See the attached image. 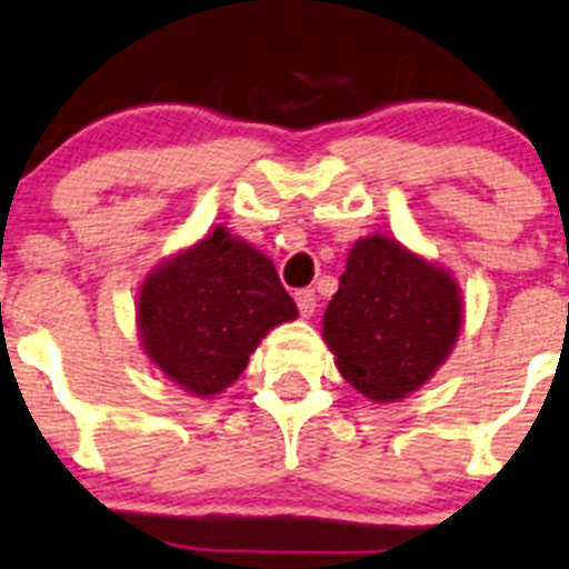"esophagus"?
<instances>
[{
    "label": "esophagus",
    "mask_w": 569,
    "mask_h": 569,
    "mask_svg": "<svg viewBox=\"0 0 569 569\" xmlns=\"http://www.w3.org/2000/svg\"><path fill=\"white\" fill-rule=\"evenodd\" d=\"M295 302L297 308H300L302 317H313V311H317V291L313 289H300L295 291Z\"/></svg>",
    "instance_id": "34e87169"
}]
</instances>
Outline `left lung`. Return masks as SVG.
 <instances>
[{
	"mask_svg": "<svg viewBox=\"0 0 569 569\" xmlns=\"http://www.w3.org/2000/svg\"><path fill=\"white\" fill-rule=\"evenodd\" d=\"M460 330L455 274L382 233L352 244L321 319L341 377L371 401H399L432 380Z\"/></svg>",
	"mask_w": 569,
	"mask_h": 569,
	"instance_id": "8db88e82",
	"label": "left lung"
}]
</instances>
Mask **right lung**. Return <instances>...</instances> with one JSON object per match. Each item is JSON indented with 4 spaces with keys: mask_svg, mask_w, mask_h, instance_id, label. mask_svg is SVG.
<instances>
[{
    "mask_svg": "<svg viewBox=\"0 0 569 569\" xmlns=\"http://www.w3.org/2000/svg\"><path fill=\"white\" fill-rule=\"evenodd\" d=\"M295 319L274 263L222 226L157 263L137 295L142 352L203 399L233 386L261 338Z\"/></svg>",
    "mask_w": 569,
    "mask_h": 569,
    "instance_id": "add662e5",
    "label": "right lung"
}]
</instances>
